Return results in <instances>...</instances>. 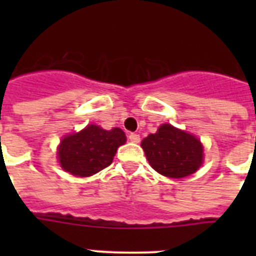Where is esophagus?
<instances>
[{"label": "esophagus", "mask_w": 256, "mask_h": 256, "mask_svg": "<svg viewBox=\"0 0 256 256\" xmlns=\"http://www.w3.org/2000/svg\"><path fill=\"white\" fill-rule=\"evenodd\" d=\"M128 140H130V142L138 144V142H140V134H137V133H130V134H128Z\"/></svg>", "instance_id": "34e87169"}]
</instances>
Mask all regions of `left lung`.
Returning <instances> with one entry per match:
<instances>
[{"label":"left lung","instance_id":"obj_1","mask_svg":"<svg viewBox=\"0 0 256 256\" xmlns=\"http://www.w3.org/2000/svg\"><path fill=\"white\" fill-rule=\"evenodd\" d=\"M150 165L169 178H183L195 173L202 164V144L195 136L162 124L141 144Z\"/></svg>","mask_w":256,"mask_h":256}]
</instances>
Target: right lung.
<instances>
[{"label":"right lung","mask_w":256,"mask_h":256,"mask_svg":"<svg viewBox=\"0 0 256 256\" xmlns=\"http://www.w3.org/2000/svg\"><path fill=\"white\" fill-rule=\"evenodd\" d=\"M126 141V134L119 128L105 130L97 126H88L61 141L58 162L70 174L90 177L112 164L118 148Z\"/></svg>","instance_id":"obj_1"}]
</instances>
